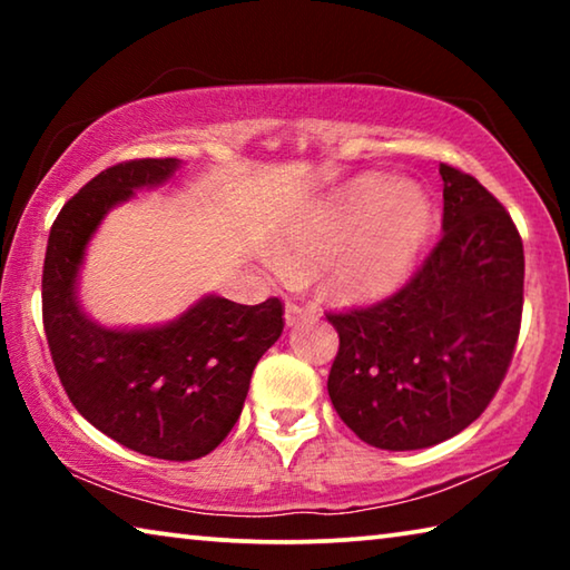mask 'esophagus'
<instances>
[{
  "label": "esophagus",
  "mask_w": 570,
  "mask_h": 570,
  "mask_svg": "<svg viewBox=\"0 0 570 570\" xmlns=\"http://www.w3.org/2000/svg\"><path fill=\"white\" fill-rule=\"evenodd\" d=\"M316 314H320V306L308 304V302H294V298H288L286 308H284V316H286L288 326H294L302 320H314Z\"/></svg>",
  "instance_id": "1"
}]
</instances>
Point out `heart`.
I'll return each instance as SVG.
<instances>
[{
	"label": "heart",
	"instance_id": "heart-1",
	"mask_svg": "<svg viewBox=\"0 0 570 570\" xmlns=\"http://www.w3.org/2000/svg\"><path fill=\"white\" fill-rule=\"evenodd\" d=\"M432 230V204L414 183L370 176L316 210L286 238L296 264L334 262L332 286L346 296H374L410 274Z\"/></svg>",
	"mask_w": 570,
	"mask_h": 570
}]
</instances>
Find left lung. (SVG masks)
<instances>
[{
  "label": "left lung",
  "mask_w": 570,
  "mask_h": 570,
  "mask_svg": "<svg viewBox=\"0 0 570 570\" xmlns=\"http://www.w3.org/2000/svg\"><path fill=\"white\" fill-rule=\"evenodd\" d=\"M442 236L397 292L326 312L340 332L330 397L356 438L420 450L475 422L503 384L523 316L525 256L513 218L448 163Z\"/></svg>",
  "instance_id": "8db88e82"
}]
</instances>
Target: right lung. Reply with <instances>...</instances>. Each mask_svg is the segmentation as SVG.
<instances>
[{
    "label": "right lung",
    "instance_id": "right-lung-1",
    "mask_svg": "<svg viewBox=\"0 0 570 570\" xmlns=\"http://www.w3.org/2000/svg\"><path fill=\"white\" fill-rule=\"evenodd\" d=\"M176 168V158L122 160L67 200L47 238L42 324L57 377L85 420L140 455L188 462L236 424L256 362L284 332L282 298L246 306L208 296L178 322L138 332L102 330L75 302L77 268L102 216Z\"/></svg>",
    "mask_w": 570,
    "mask_h": 570
}]
</instances>
